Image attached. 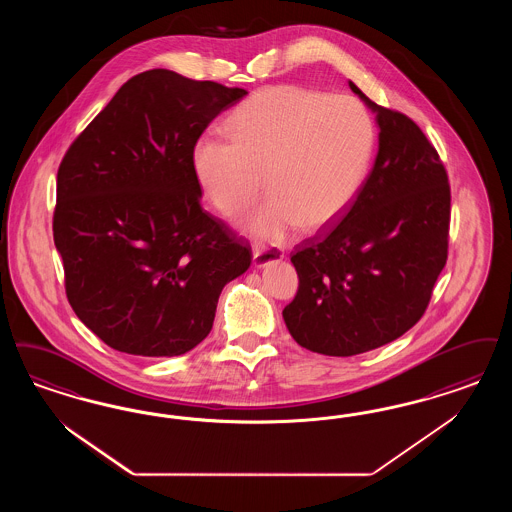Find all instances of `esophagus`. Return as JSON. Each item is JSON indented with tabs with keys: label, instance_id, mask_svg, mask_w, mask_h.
Wrapping results in <instances>:
<instances>
[{
	"label": "esophagus",
	"instance_id": "esophagus-1",
	"mask_svg": "<svg viewBox=\"0 0 512 512\" xmlns=\"http://www.w3.org/2000/svg\"><path fill=\"white\" fill-rule=\"evenodd\" d=\"M282 259H284V251L280 247H265V249L255 247L253 249V263L257 266L276 263V261H282Z\"/></svg>",
	"mask_w": 512,
	"mask_h": 512
}]
</instances>
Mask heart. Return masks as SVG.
I'll list each match as a JSON object with an SVG mask.
<instances>
[{
	"instance_id": "b5f03b06",
	"label": "heart",
	"mask_w": 512,
	"mask_h": 512,
	"mask_svg": "<svg viewBox=\"0 0 512 512\" xmlns=\"http://www.w3.org/2000/svg\"><path fill=\"white\" fill-rule=\"evenodd\" d=\"M225 139L200 137L192 171L209 202L226 217L240 215L261 190L246 228L282 242L301 225L335 221L360 192L375 148L368 108L348 95L305 85H272L253 93L225 123Z\"/></svg>"
}]
</instances>
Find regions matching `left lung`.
I'll return each mask as SVG.
<instances>
[{"mask_svg": "<svg viewBox=\"0 0 512 512\" xmlns=\"http://www.w3.org/2000/svg\"><path fill=\"white\" fill-rule=\"evenodd\" d=\"M379 152L356 198L295 247L291 337L312 352L354 356L413 328L448 261L451 194L436 148L406 114L369 101Z\"/></svg>", "mask_w": 512, "mask_h": 512, "instance_id": "obj_1", "label": "left lung"}]
</instances>
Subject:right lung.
<instances>
[{
  "mask_svg": "<svg viewBox=\"0 0 512 512\" xmlns=\"http://www.w3.org/2000/svg\"><path fill=\"white\" fill-rule=\"evenodd\" d=\"M246 89L154 68L123 83L66 150L53 238L76 316L133 356H179L213 328L251 247L200 204L192 146Z\"/></svg>",
  "mask_w": 512,
  "mask_h": 512,
  "instance_id": "add662e5",
  "label": "right lung"
}]
</instances>
